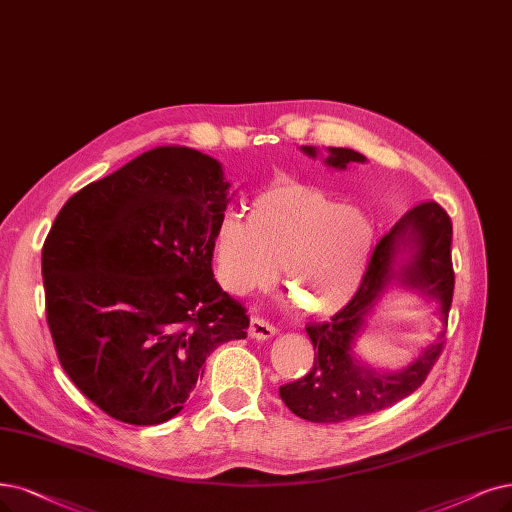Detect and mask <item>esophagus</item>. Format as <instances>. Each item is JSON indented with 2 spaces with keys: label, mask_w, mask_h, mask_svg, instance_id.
Wrapping results in <instances>:
<instances>
[{
  "label": "esophagus",
  "mask_w": 512,
  "mask_h": 512,
  "mask_svg": "<svg viewBox=\"0 0 512 512\" xmlns=\"http://www.w3.org/2000/svg\"><path fill=\"white\" fill-rule=\"evenodd\" d=\"M276 327L272 323H268L266 318H259V316H253L251 318V327H249V335L253 339H270L276 335Z\"/></svg>",
  "instance_id": "34e87169"
}]
</instances>
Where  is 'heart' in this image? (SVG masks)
<instances>
[{
	"instance_id": "heart-1",
	"label": "heart",
	"mask_w": 512,
	"mask_h": 512,
	"mask_svg": "<svg viewBox=\"0 0 512 512\" xmlns=\"http://www.w3.org/2000/svg\"><path fill=\"white\" fill-rule=\"evenodd\" d=\"M375 244L369 215L316 187L278 181L261 192L249 219L227 211L213 234L219 282L236 295L270 287L278 266L299 310L327 316L363 285Z\"/></svg>"
}]
</instances>
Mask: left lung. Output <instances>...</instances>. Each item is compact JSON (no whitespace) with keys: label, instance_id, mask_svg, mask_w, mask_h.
Returning a JSON list of instances; mask_svg holds the SVG:
<instances>
[{"label":"left lung","instance_id":"obj_1","mask_svg":"<svg viewBox=\"0 0 512 512\" xmlns=\"http://www.w3.org/2000/svg\"><path fill=\"white\" fill-rule=\"evenodd\" d=\"M301 151L310 158L318 156V149L310 145ZM352 162L363 164L367 158L348 147H327L329 168L346 170ZM394 289L415 291L434 301L441 323L447 325L453 297L451 219L437 202L418 204L396 221L375 246L363 285L350 304L329 323L306 327L316 350L314 365L301 380L278 390L297 418L314 424L346 422L386 409L422 386L443 350V331L399 371H382L356 354L369 316Z\"/></svg>","mask_w":512,"mask_h":512}]
</instances>
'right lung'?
<instances>
[{
    "label": "right lung",
    "instance_id": "add662e5",
    "mask_svg": "<svg viewBox=\"0 0 512 512\" xmlns=\"http://www.w3.org/2000/svg\"><path fill=\"white\" fill-rule=\"evenodd\" d=\"M234 194L221 162L164 145L71 196L42 251L46 318L71 382L111 418L168 422L249 316L213 276Z\"/></svg>",
    "mask_w": 512,
    "mask_h": 512
}]
</instances>
